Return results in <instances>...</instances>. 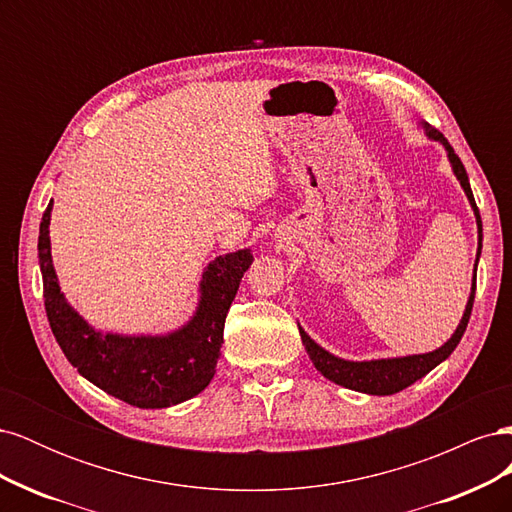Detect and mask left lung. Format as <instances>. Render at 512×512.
I'll return each instance as SVG.
<instances>
[{
  "mask_svg": "<svg viewBox=\"0 0 512 512\" xmlns=\"http://www.w3.org/2000/svg\"><path fill=\"white\" fill-rule=\"evenodd\" d=\"M418 126L425 130V136L429 141H436L444 147L446 158L451 162L453 173L459 181V185L466 192L470 207L474 211L476 218V228H478V250H476V260H474V275H472V288H470V297L466 303V309H463V316L457 324L455 333L451 335V339L425 354H408V356H393V359H371V361H348L342 359V356H335L329 350H324L320 344H316L312 337H309L303 327L299 324V333L303 339V346L312 359L314 367L320 371L324 378H329L331 382L346 386L350 391H359V393H367V395H393L404 391L406 386L414 384L416 380H421L423 376H427L433 367H438L442 361H446L451 352L457 348V344L461 342L463 333H466L468 320L472 314V303H474V292H476V267H478V258H480V250H483V222H480V213L478 207L474 203V194L470 188V179L466 168H463L461 160L457 158L455 149L448 145L446 138L433 130L427 121H418Z\"/></svg>",
  "mask_w": 512,
  "mask_h": 512,
  "instance_id": "left-lung-1",
  "label": "left lung"
}]
</instances>
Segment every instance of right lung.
<instances>
[{"label":"right lung","instance_id":"add662e5","mask_svg":"<svg viewBox=\"0 0 512 512\" xmlns=\"http://www.w3.org/2000/svg\"><path fill=\"white\" fill-rule=\"evenodd\" d=\"M51 211L53 200L42 215L38 237L44 307L72 367L104 393L145 410L177 406L205 391L220 359L230 303L254 262L250 247L209 262L198 282L194 314L179 329L160 335L100 331L76 312L59 288L49 237Z\"/></svg>","mask_w":512,"mask_h":512}]
</instances>
